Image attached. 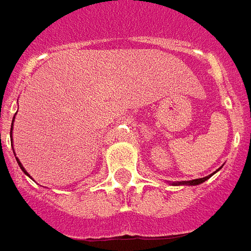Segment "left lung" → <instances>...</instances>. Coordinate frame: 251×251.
Segmentation results:
<instances>
[{
	"mask_svg": "<svg viewBox=\"0 0 251 251\" xmlns=\"http://www.w3.org/2000/svg\"><path fill=\"white\" fill-rule=\"evenodd\" d=\"M217 171H219V168L217 170ZM215 171V173H217ZM213 173L211 175H208V176H204V178H199V179H193V180H182V182H173V186H198V184L203 183V182H206L210 176H213L214 174Z\"/></svg>",
	"mask_w": 251,
	"mask_h": 251,
	"instance_id": "obj_1",
	"label": "left lung"
}]
</instances>
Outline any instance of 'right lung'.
Here are the masks:
<instances>
[{"instance_id": "1", "label": "right lung", "mask_w": 251, "mask_h": 251, "mask_svg": "<svg viewBox=\"0 0 251 251\" xmlns=\"http://www.w3.org/2000/svg\"><path fill=\"white\" fill-rule=\"evenodd\" d=\"M13 123H14V118H13V120H12V127H10V138H12V132H13ZM12 142H13V138H12ZM13 152H14V150H13ZM16 160H17L18 166H20V168H21V170H23L24 174H26V175H28V176H30V175H29V174L26 173V170H25V168H24V166H23V164H21V162H20V160H18V158H16Z\"/></svg>"}]
</instances>
